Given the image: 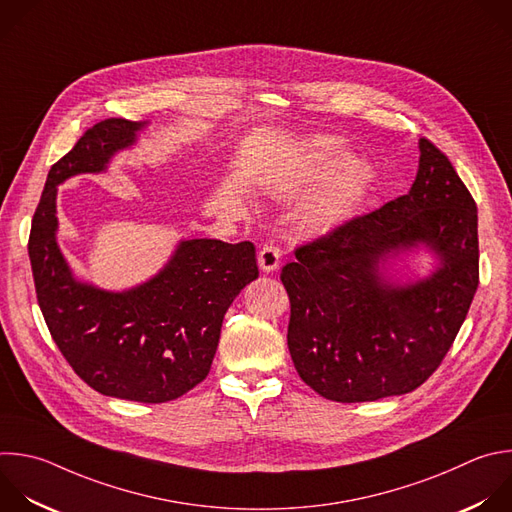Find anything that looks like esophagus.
<instances>
[{
	"label": "esophagus",
	"instance_id": "obj_1",
	"mask_svg": "<svg viewBox=\"0 0 512 512\" xmlns=\"http://www.w3.org/2000/svg\"><path fill=\"white\" fill-rule=\"evenodd\" d=\"M279 261H281V251L277 245L273 243H267L263 245V249L259 251V267L265 271V273H271L279 267Z\"/></svg>",
	"mask_w": 512,
	"mask_h": 512
}]
</instances>
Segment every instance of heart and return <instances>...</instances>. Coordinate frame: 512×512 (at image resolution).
<instances>
[{
	"label": "heart",
	"instance_id": "obj_1",
	"mask_svg": "<svg viewBox=\"0 0 512 512\" xmlns=\"http://www.w3.org/2000/svg\"><path fill=\"white\" fill-rule=\"evenodd\" d=\"M344 150L329 136H315L301 164L285 179L271 185L275 195H295L329 175V170L342 160ZM374 181L372 166L366 160H348L337 166L333 173L307 197L301 207L299 221L309 233H325L348 219H352L362 207Z\"/></svg>",
	"mask_w": 512,
	"mask_h": 512
}]
</instances>
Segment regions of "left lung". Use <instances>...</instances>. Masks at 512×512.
<instances>
[{"label": "left lung", "instance_id": "left-lung-1", "mask_svg": "<svg viewBox=\"0 0 512 512\" xmlns=\"http://www.w3.org/2000/svg\"><path fill=\"white\" fill-rule=\"evenodd\" d=\"M418 144L408 195L297 247L281 271L293 366L327 400L374 402L422 386L476 293V203L448 156L428 138ZM420 244L439 267L412 284L388 280L385 261Z\"/></svg>", "mask_w": 512, "mask_h": 512}]
</instances>
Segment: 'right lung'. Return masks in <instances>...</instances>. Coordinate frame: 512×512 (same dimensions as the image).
I'll list each match as a JSON object with an SVG mask.
<instances>
[{"mask_svg": "<svg viewBox=\"0 0 512 512\" xmlns=\"http://www.w3.org/2000/svg\"><path fill=\"white\" fill-rule=\"evenodd\" d=\"M144 126L102 120L50 168L28 253L46 325L72 370L104 396L162 404L207 378L223 317L259 269L249 241L191 239L179 243L152 279L126 291H106L74 277L56 241L58 185L74 175L102 173Z\"/></svg>", "mask_w": 512, "mask_h": 512, "instance_id": "right-lung-1", "label": "right lung"}]
</instances>
